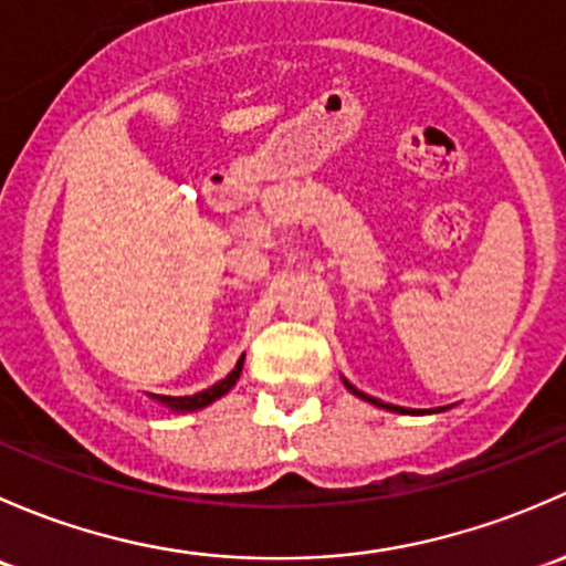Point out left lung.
Listing matches in <instances>:
<instances>
[{
	"mask_svg": "<svg viewBox=\"0 0 566 566\" xmlns=\"http://www.w3.org/2000/svg\"><path fill=\"white\" fill-rule=\"evenodd\" d=\"M343 384H346V387L352 389V392L357 395V398L368 400V403H376V406H381V409H389V411H403V413H409V409H400V406H389V403H381V400H376V398H370V395L359 392V389H357V387H352V384H348V381H343ZM411 413H419V411H411Z\"/></svg>",
	"mask_w": 566,
	"mask_h": 566,
	"instance_id": "obj_1",
	"label": "left lung"
}]
</instances>
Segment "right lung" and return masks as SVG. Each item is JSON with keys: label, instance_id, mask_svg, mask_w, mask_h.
Returning <instances> with one entry per match:
<instances>
[{"label": "right lung", "instance_id": "1", "mask_svg": "<svg viewBox=\"0 0 566 566\" xmlns=\"http://www.w3.org/2000/svg\"><path fill=\"white\" fill-rule=\"evenodd\" d=\"M242 363H244V354L240 357V363H237V368L229 373V376L223 378V381H218L214 384V387H209V389H203V392H198V395H185V398H171V395H160V403H166L168 409H174V411H196V409H203V406H209L212 403V400H218V398H223L226 392H229L231 387H234L237 384V378H240V373H242Z\"/></svg>", "mask_w": 566, "mask_h": 566}]
</instances>
